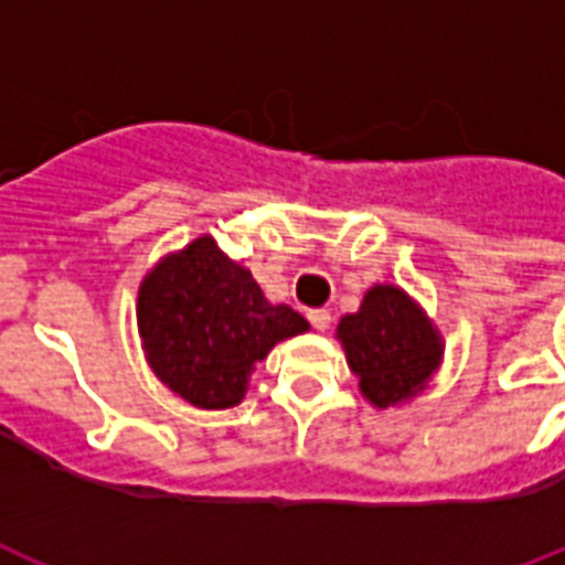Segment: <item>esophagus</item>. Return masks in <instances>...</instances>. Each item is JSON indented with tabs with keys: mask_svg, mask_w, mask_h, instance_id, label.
Returning <instances> with one entry per match:
<instances>
[{
	"mask_svg": "<svg viewBox=\"0 0 565 565\" xmlns=\"http://www.w3.org/2000/svg\"><path fill=\"white\" fill-rule=\"evenodd\" d=\"M307 319H310V324L316 327V330H327L330 321H333V316H330V310H310L307 312Z\"/></svg>",
	"mask_w": 565,
	"mask_h": 565,
	"instance_id": "34e87169",
	"label": "esophagus"
}]
</instances>
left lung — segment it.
Listing matches in <instances>:
<instances>
[{"label": "left lung", "mask_w": 565, "mask_h": 565, "mask_svg": "<svg viewBox=\"0 0 565 565\" xmlns=\"http://www.w3.org/2000/svg\"><path fill=\"white\" fill-rule=\"evenodd\" d=\"M348 362L373 405L387 407L425 387L443 359L439 335L396 287H373L339 324Z\"/></svg>", "instance_id": "1"}]
</instances>
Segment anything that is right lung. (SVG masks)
<instances>
[{
	"instance_id": "add662e5",
	"label": "right lung",
	"mask_w": 565,
	"mask_h": 565,
	"mask_svg": "<svg viewBox=\"0 0 565 565\" xmlns=\"http://www.w3.org/2000/svg\"><path fill=\"white\" fill-rule=\"evenodd\" d=\"M137 327L151 371L198 407L244 399L255 364L307 321L287 305H269L249 269L198 238L146 275Z\"/></svg>"
}]
</instances>
